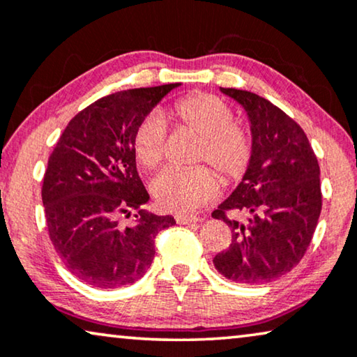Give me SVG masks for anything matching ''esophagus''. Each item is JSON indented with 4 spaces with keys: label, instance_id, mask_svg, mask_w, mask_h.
Segmentation results:
<instances>
[{
    "label": "esophagus",
    "instance_id": "1",
    "mask_svg": "<svg viewBox=\"0 0 357 357\" xmlns=\"http://www.w3.org/2000/svg\"><path fill=\"white\" fill-rule=\"evenodd\" d=\"M174 220L178 225H195L199 222L197 217H189V215H176Z\"/></svg>",
    "mask_w": 357,
    "mask_h": 357
}]
</instances>
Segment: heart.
<instances>
[{
    "mask_svg": "<svg viewBox=\"0 0 357 357\" xmlns=\"http://www.w3.org/2000/svg\"><path fill=\"white\" fill-rule=\"evenodd\" d=\"M178 129L197 134L200 144L195 162L208 163L225 181L239 179L252 158V139L234 123L227 103L210 93H192L178 100L168 113ZM168 123L163 113L150 112L132 134V152L140 167L155 168L167 152ZM220 192L217 173L207 167L168 168L152 181V194L167 212L190 213L213 200Z\"/></svg>",
    "mask_w": 357,
    "mask_h": 357,
    "instance_id": "b5f03b06",
    "label": "heart"
}]
</instances>
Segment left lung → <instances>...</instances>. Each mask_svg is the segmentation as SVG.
<instances>
[{"instance_id": "obj_1", "label": "left lung", "mask_w": 357, "mask_h": 357, "mask_svg": "<svg viewBox=\"0 0 357 357\" xmlns=\"http://www.w3.org/2000/svg\"><path fill=\"white\" fill-rule=\"evenodd\" d=\"M220 90L248 113L252 158L238 188L212 213L233 233L213 264L236 283H270L301 262L312 239L322 210L319 162L304 130L278 107L248 90ZM228 213L248 220L241 224Z\"/></svg>"}]
</instances>
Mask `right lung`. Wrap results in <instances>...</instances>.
Instances as JSON below:
<instances>
[{"mask_svg": "<svg viewBox=\"0 0 357 357\" xmlns=\"http://www.w3.org/2000/svg\"><path fill=\"white\" fill-rule=\"evenodd\" d=\"M181 84L130 89L77 113L48 158L42 200L50 239L74 277L95 288H119L144 277L155 236L176 225L172 215L145 212L149 192L132 152L137 123ZM139 212L119 227L118 213Z\"/></svg>", "mask_w": 357, "mask_h": 357, "instance_id": "add662e5", "label": "right lung"}]
</instances>
